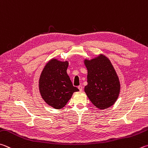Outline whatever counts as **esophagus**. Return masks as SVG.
Segmentation results:
<instances>
[{
  "mask_svg": "<svg viewBox=\"0 0 148 148\" xmlns=\"http://www.w3.org/2000/svg\"><path fill=\"white\" fill-rule=\"evenodd\" d=\"M78 89L79 90V91H82L83 90V87L82 85H79V86H78Z\"/></svg>",
  "mask_w": 148,
  "mask_h": 148,
  "instance_id": "obj_1",
  "label": "esophagus"
}]
</instances>
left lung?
I'll list each match as a JSON object with an SVG mask.
<instances>
[{
    "mask_svg": "<svg viewBox=\"0 0 148 148\" xmlns=\"http://www.w3.org/2000/svg\"><path fill=\"white\" fill-rule=\"evenodd\" d=\"M87 85L85 92L94 106L100 109L112 106L119 97L120 85L111 61L103 55L91 60H85Z\"/></svg>",
    "mask_w": 148,
    "mask_h": 148,
    "instance_id": "obj_1",
    "label": "left lung"
}]
</instances>
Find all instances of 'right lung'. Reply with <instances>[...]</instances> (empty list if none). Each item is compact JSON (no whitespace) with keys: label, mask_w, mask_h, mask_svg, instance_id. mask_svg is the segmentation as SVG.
Listing matches in <instances>:
<instances>
[{"label":"right lung","mask_w":148,"mask_h":148,"mask_svg":"<svg viewBox=\"0 0 148 148\" xmlns=\"http://www.w3.org/2000/svg\"><path fill=\"white\" fill-rule=\"evenodd\" d=\"M68 66V61L52 59L44 67L39 78V91L42 99L56 109L65 107L73 92L79 91L66 73Z\"/></svg>","instance_id":"obj_1"}]
</instances>
